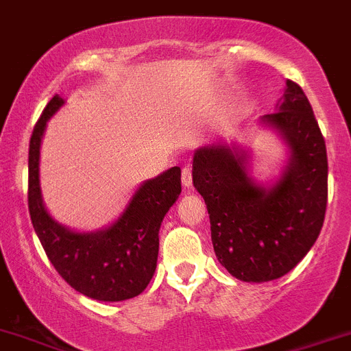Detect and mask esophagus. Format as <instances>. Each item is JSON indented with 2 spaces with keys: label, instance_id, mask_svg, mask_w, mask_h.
<instances>
[{
  "label": "esophagus",
  "instance_id": "34e87169",
  "mask_svg": "<svg viewBox=\"0 0 351 351\" xmlns=\"http://www.w3.org/2000/svg\"><path fill=\"white\" fill-rule=\"evenodd\" d=\"M181 181H182V186H184V188H189V186H191L193 178H191V169H189V167H184V169H182Z\"/></svg>",
  "mask_w": 351,
  "mask_h": 351
}]
</instances>
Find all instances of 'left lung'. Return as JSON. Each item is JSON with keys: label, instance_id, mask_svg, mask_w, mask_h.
<instances>
[{"label": "left lung", "instance_id": "1", "mask_svg": "<svg viewBox=\"0 0 351 351\" xmlns=\"http://www.w3.org/2000/svg\"><path fill=\"white\" fill-rule=\"evenodd\" d=\"M287 146L280 176H250V151L239 143L205 144L193 154V184L210 217L217 261L242 282L276 280L317 242L327 207V151L313 109L287 80L276 111L259 118Z\"/></svg>", "mask_w": 351, "mask_h": 351}]
</instances>
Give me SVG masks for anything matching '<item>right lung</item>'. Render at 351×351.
Returning a JSON list of instances; mask_svg holds the SVG:
<instances>
[{
  "label": "right lung",
  "instance_id": "obj_1",
  "mask_svg": "<svg viewBox=\"0 0 351 351\" xmlns=\"http://www.w3.org/2000/svg\"><path fill=\"white\" fill-rule=\"evenodd\" d=\"M53 95L29 143V214L53 268L80 294L106 303L125 301L147 287L156 269L160 226L181 195V169L144 181L117 221L95 231H76L47 210L40 184V149L47 123L64 106Z\"/></svg>",
  "mask_w": 351,
  "mask_h": 351
}]
</instances>
